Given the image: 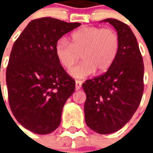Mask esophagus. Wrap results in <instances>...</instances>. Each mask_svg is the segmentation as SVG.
<instances>
[{
  "mask_svg": "<svg viewBox=\"0 0 153 153\" xmlns=\"http://www.w3.org/2000/svg\"><path fill=\"white\" fill-rule=\"evenodd\" d=\"M82 87V82L79 80H76L75 81V89L79 90Z\"/></svg>",
  "mask_w": 153,
  "mask_h": 153,
  "instance_id": "1",
  "label": "esophagus"
}]
</instances>
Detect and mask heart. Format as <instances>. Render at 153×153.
<instances>
[{
  "instance_id": "obj_1",
  "label": "heart",
  "mask_w": 153,
  "mask_h": 153,
  "mask_svg": "<svg viewBox=\"0 0 153 153\" xmlns=\"http://www.w3.org/2000/svg\"><path fill=\"white\" fill-rule=\"evenodd\" d=\"M120 49V38L112 28L82 27L70 35V43L65 38L57 41L55 53L59 63L70 69L82 56L83 62L70 70L75 79H84L97 73H103L111 66Z\"/></svg>"
}]
</instances>
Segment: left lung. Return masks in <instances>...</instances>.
<instances>
[{
    "instance_id": "left-lung-1",
    "label": "left lung",
    "mask_w": 153,
    "mask_h": 153,
    "mask_svg": "<svg viewBox=\"0 0 153 153\" xmlns=\"http://www.w3.org/2000/svg\"><path fill=\"white\" fill-rule=\"evenodd\" d=\"M115 28L120 49L106 73L83 83L86 93L87 125L101 134L118 131L132 118L143 93L144 66L137 39L128 25L115 19H103Z\"/></svg>"
}]
</instances>
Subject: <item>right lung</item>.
<instances>
[{"label":"right lung","mask_w":153,"mask_h":153,"mask_svg":"<svg viewBox=\"0 0 153 153\" xmlns=\"http://www.w3.org/2000/svg\"><path fill=\"white\" fill-rule=\"evenodd\" d=\"M80 25L51 17L33 19L13 45L6 69L9 103L17 121L35 134L58 128L74 92L75 82L59 63L55 46Z\"/></svg>","instance_id":"add662e5"}]
</instances>
